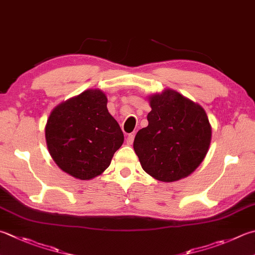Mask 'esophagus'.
<instances>
[{"label":"esophagus","mask_w":255,"mask_h":255,"mask_svg":"<svg viewBox=\"0 0 255 255\" xmlns=\"http://www.w3.org/2000/svg\"><path fill=\"white\" fill-rule=\"evenodd\" d=\"M133 141H134V134H128L127 137V143L128 144V145H131Z\"/></svg>","instance_id":"obj_1"}]
</instances>
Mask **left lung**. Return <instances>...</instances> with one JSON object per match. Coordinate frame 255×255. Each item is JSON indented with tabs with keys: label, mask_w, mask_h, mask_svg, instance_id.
<instances>
[{
	"label": "left lung",
	"mask_w": 255,
	"mask_h": 255,
	"mask_svg": "<svg viewBox=\"0 0 255 255\" xmlns=\"http://www.w3.org/2000/svg\"><path fill=\"white\" fill-rule=\"evenodd\" d=\"M148 126L133 147L143 170L154 179L173 182L191 174L208 153L212 129L205 111L172 90L150 100Z\"/></svg>",
	"instance_id": "8db88e82"
}]
</instances>
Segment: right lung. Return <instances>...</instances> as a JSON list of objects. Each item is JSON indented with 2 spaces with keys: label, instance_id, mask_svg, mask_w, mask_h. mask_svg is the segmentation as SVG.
<instances>
[{
  "label": "right lung",
  "instance_id": "add662e5",
  "mask_svg": "<svg viewBox=\"0 0 255 255\" xmlns=\"http://www.w3.org/2000/svg\"><path fill=\"white\" fill-rule=\"evenodd\" d=\"M108 99L89 90L53 110L45 127L49 152L61 170L80 180L100 175L124 141Z\"/></svg>",
  "mask_w": 255,
  "mask_h": 255
}]
</instances>
